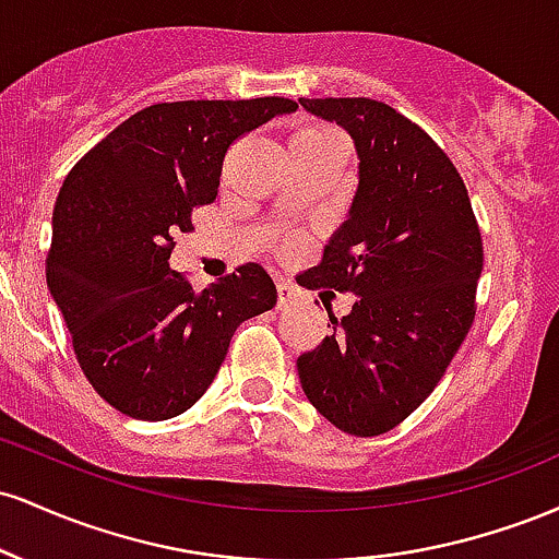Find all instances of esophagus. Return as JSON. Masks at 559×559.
<instances>
[{"instance_id":"1","label":"esophagus","mask_w":559,"mask_h":559,"mask_svg":"<svg viewBox=\"0 0 559 559\" xmlns=\"http://www.w3.org/2000/svg\"><path fill=\"white\" fill-rule=\"evenodd\" d=\"M275 288H278V305L281 307H288V305H294V301L301 299V292L292 284V281L281 278L278 284H275Z\"/></svg>"}]
</instances>
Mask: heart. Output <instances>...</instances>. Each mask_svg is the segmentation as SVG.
Masks as SVG:
<instances>
[{"label":"heart","mask_w":559,"mask_h":559,"mask_svg":"<svg viewBox=\"0 0 559 559\" xmlns=\"http://www.w3.org/2000/svg\"><path fill=\"white\" fill-rule=\"evenodd\" d=\"M331 141H342L336 131L329 126H307L301 128L297 136L292 139V150H310V146L331 144Z\"/></svg>","instance_id":"heart-1"}]
</instances>
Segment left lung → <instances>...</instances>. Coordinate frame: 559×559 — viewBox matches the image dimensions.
<instances>
[{
  "label": "left lung",
  "mask_w": 559,
  "mask_h": 559,
  "mask_svg": "<svg viewBox=\"0 0 559 559\" xmlns=\"http://www.w3.org/2000/svg\"><path fill=\"white\" fill-rule=\"evenodd\" d=\"M299 105L342 126L360 157L349 215L301 275L357 299L342 320L325 307L333 333L299 355V381L344 433L381 436L428 400L465 342L484 243L463 178L420 126L368 96Z\"/></svg>",
  "instance_id": "obj_1"
}]
</instances>
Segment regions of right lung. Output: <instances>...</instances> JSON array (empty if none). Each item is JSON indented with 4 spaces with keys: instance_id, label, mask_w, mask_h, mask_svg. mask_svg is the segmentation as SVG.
Masks as SVG:
<instances>
[{
    "instance_id": "right-lung-1",
    "label": "right lung",
    "mask_w": 559,
    "mask_h": 559,
    "mask_svg": "<svg viewBox=\"0 0 559 559\" xmlns=\"http://www.w3.org/2000/svg\"><path fill=\"white\" fill-rule=\"evenodd\" d=\"M297 110L284 96L163 102L123 120L68 173L52 215L47 286L96 394L139 420L186 413L243 320L278 292L258 262L194 292L170 271L173 236L215 202L243 133Z\"/></svg>"
}]
</instances>
